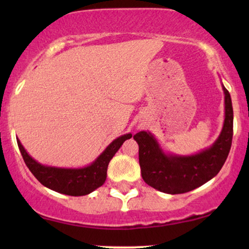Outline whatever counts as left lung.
<instances>
[{
  "label": "left lung",
  "mask_w": 249,
  "mask_h": 249,
  "mask_svg": "<svg viewBox=\"0 0 249 249\" xmlns=\"http://www.w3.org/2000/svg\"><path fill=\"white\" fill-rule=\"evenodd\" d=\"M224 121L219 137L210 147L195 154L166 152L149 131H139L134 139L139 146L142 177L148 186L165 194H183L213 179L229 155L233 135V110L229 91L223 86Z\"/></svg>",
  "instance_id": "obj_1"
}]
</instances>
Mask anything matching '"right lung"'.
Listing matches in <instances>:
<instances>
[{
    "mask_svg": "<svg viewBox=\"0 0 249 249\" xmlns=\"http://www.w3.org/2000/svg\"><path fill=\"white\" fill-rule=\"evenodd\" d=\"M131 137L132 135L129 132L115 138L95 159V161L83 168H59L42 164L27 153L18 138L17 142L26 165L43 186L64 195L84 196L93 193L95 189L103 185L107 180L108 163L121 145Z\"/></svg>",
    "mask_w": 249,
    "mask_h": 249,
    "instance_id": "1",
    "label": "right lung"
}]
</instances>
